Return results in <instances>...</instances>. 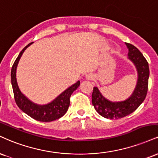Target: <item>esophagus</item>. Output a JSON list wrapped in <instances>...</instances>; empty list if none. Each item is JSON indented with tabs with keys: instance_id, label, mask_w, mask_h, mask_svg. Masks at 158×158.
Wrapping results in <instances>:
<instances>
[{
	"instance_id": "obj_1",
	"label": "esophagus",
	"mask_w": 158,
	"mask_h": 158,
	"mask_svg": "<svg viewBox=\"0 0 158 158\" xmlns=\"http://www.w3.org/2000/svg\"><path fill=\"white\" fill-rule=\"evenodd\" d=\"M86 79L87 80H93V76L91 75H89L86 76Z\"/></svg>"
}]
</instances>
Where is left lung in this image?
<instances>
[{
	"label": "left lung",
	"mask_w": 158,
	"mask_h": 158,
	"mask_svg": "<svg viewBox=\"0 0 158 158\" xmlns=\"http://www.w3.org/2000/svg\"><path fill=\"white\" fill-rule=\"evenodd\" d=\"M129 49V59L134 64L138 72L136 86L128 99L120 102H112L102 95L98 87H94L92 102L95 110L105 118L119 119L135 112L145 100L148 91L149 77V64L138 48L126 43Z\"/></svg>",
	"instance_id": "1"
}]
</instances>
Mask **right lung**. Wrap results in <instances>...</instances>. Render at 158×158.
Masks as SVG:
<instances>
[{
  "label": "right lung",
  "instance_id": "1",
  "mask_svg": "<svg viewBox=\"0 0 158 158\" xmlns=\"http://www.w3.org/2000/svg\"><path fill=\"white\" fill-rule=\"evenodd\" d=\"M32 43L28 44L20 52L13 64L12 70H11V81H12L13 92H14L15 101L18 106L23 112L32 118L33 119L41 122H51L60 118L67 112L70 104L71 94L80 86V81H77L75 84L69 87L67 89L63 92L60 95L57 96L55 100H53L48 104L38 105L28 99L20 92L19 87H18L16 79V69L20 57L23 55V52Z\"/></svg>",
  "mask_w": 158,
  "mask_h": 158
}]
</instances>
